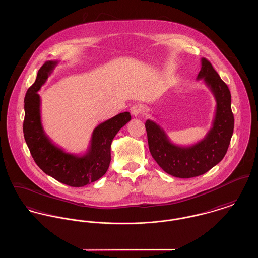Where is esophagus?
Instances as JSON below:
<instances>
[{"label":"esophagus","mask_w":258,"mask_h":258,"mask_svg":"<svg viewBox=\"0 0 258 258\" xmlns=\"http://www.w3.org/2000/svg\"><path fill=\"white\" fill-rule=\"evenodd\" d=\"M130 111H131V113H132L133 115L138 116V115H140V114L143 112V108H142L141 105L135 104V105H133V106L130 108Z\"/></svg>","instance_id":"esophagus-1"}]
</instances>
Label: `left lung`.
Segmentation results:
<instances>
[{
  "label": "left lung",
  "mask_w": 258,
  "mask_h": 258,
  "mask_svg": "<svg viewBox=\"0 0 258 258\" xmlns=\"http://www.w3.org/2000/svg\"><path fill=\"white\" fill-rule=\"evenodd\" d=\"M197 80H203L217 102L213 127L202 141L189 147L176 146L158 124L149 119L146 122L152 157L167 174L180 178L201 176L220 162L227 152L234 130L230 90L206 58L201 59Z\"/></svg>",
  "instance_id": "left-lung-1"
}]
</instances>
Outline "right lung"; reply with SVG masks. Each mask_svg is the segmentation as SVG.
<instances>
[{
  "mask_svg": "<svg viewBox=\"0 0 258 258\" xmlns=\"http://www.w3.org/2000/svg\"><path fill=\"white\" fill-rule=\"evenodd\" d=\"M58 61H46L39 70L34 84L24 99L25 117L23 133L30 152L37 165L48 176L73 187H82L98 180L108 171L110 146L113 138L131 115L118 113L93 130L90 146L85 154L79 156L58 148L44 133L41 120V98L37 93L46 82Z\"/></svg>",
  "mask_w": 258,
  "mask_h": 258,
  "instance_id": "obj_1",
  "label": "right lung"
}]
</instances>
